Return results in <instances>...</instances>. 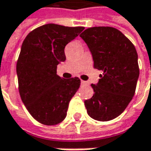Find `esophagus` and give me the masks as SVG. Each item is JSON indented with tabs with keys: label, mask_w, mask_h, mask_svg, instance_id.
I'll list each match as a JSON object with an SVG mask.
<instances>
[{
	"label": "esophagus",
	"mask_w": 151,
	"mask_h": 151,
	"mask_svg": "<svg viewBox=\"0 0 151 151\" xmlns=\"http://www.w3.org/2000/svg\"><path fill=\"white\" fill-rule=\"evenodd\" d=\"M81 84H82V85H86V81H84V80H81Z\"/></svg>",
	"instance_id": "1"
}]
</instances>
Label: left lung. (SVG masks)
<instances>
[{"label":"left lung","instance_id":"obj_1","mask_svg":"<svg viewBox=\"0 0 151 151\" xmlns=\"http://www.w3.org/2000/svg\"><path fill=\"white\" fill-rule=\"evenodd\" d=\"M87 45L95 69L102 71L92 84L93 95L85 101L90 117L107 122L119 116L131 101L139 78L138 56L134 45L113 27H93L79 36Z\"/></svg>","mask_w":151,"mask_h":151}]
</instances>
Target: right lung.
Listing matches in <instances>:
<instances>
[{
    "mask_svg": "<svg viewBox=\"0 0 151 151\" xmlns=\"http://www.w3.org/2000/svg\"><path fill=\"white\" fill-rule=\"evenodd\" d=\"M84 27L49 23L25 37L16 63L21 99L38 122L56 125L65 120L71 99L80 86L78 78H63L57 65L65 60V47Z\"/></svg>",
    "mask_w": 151,
    "mask_h": 151,
    "instance_id": "obj_1",
    "label": "right lung"
}]
</instances>
